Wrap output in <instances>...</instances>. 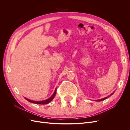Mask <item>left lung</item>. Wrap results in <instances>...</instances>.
I'll use <instances>...</instances> for the list:
<instances>
[{"instance_id":"8db88e82","label":"left lung","mask_w":130,"mask_h":130,"mask_svg":"<svg viewBox=\"0 0 130 130\" xmlns=\"http://www.w3.org/2000/svg\"><path fill=\"white\" fill-rule=\"evenodd\" d=\"M115 93V92H113L111 95H109V96H106V97H105V98H103V99H99V100H95L96 101H103V100H105V99H107V98H108L109 96H111L112 95H113V94Z\"/></svg>"}]
</instances>
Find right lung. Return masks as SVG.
I'll return each mask as SVG.
<instances>
[{
    "label": "right lung",
    "instance_id": "add662e5",
    "mask_svg": "<svg viewBox=\"0 0 130 130\" xmlns=\"http://www.w3.org/2000/svg\"><path fill=\"white\" fill-rule=\"evenodd\" d=\"M56 89L55 90V92H54L53 95L51 96L49 98H48V99H46V100H42V101H34V100H30L29 99H27V98H24L25 99L27 100L28 101L30 102V103H34V104H42V105H44V104H47L49 103L50 102L52 101L53 99L55 97V94H56Z\"/></svg>",
    "mask_w": 130,
    "mask_h": 130
}]
</instances>
